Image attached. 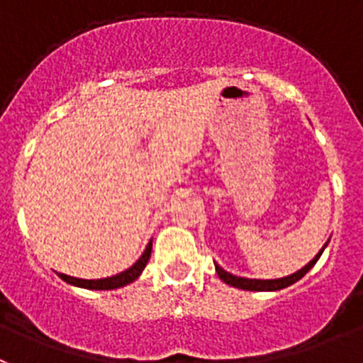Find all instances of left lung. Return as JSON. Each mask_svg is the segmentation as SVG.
<instances>
[{
	"label": "left lung",
	"mask_w": 363,
	"mask_h": 363,
	"mask_svg": "<svg viewBox=\"0 0 363 363\" xmlns=\"http://www.w3.org/2000/svg\"><path fill=\"white\" fill-rule=\"evenodd\" d=\"M330 242V240H328ZM328 242L323 245L321 251L315 255V257L312 258V260L306 264L304 267H301L299 271H295V273H291V275L288 277H282V279H269V280H262V279H245V277H238V275H233V273H228V271H225L223 267L219 266V264H214L216 266V273H218V277L223 282H227L228 286H234V288H240V290H249V291H277V290H282V288H288V286L295 284L297 280L303 279L306 273H308L310 269H312L313 266H315V262L319 260V257L323 255V251H325V247L328 245Z\"/></svg>",
	"instance_id": "left-lung-1"
}]
</instances>
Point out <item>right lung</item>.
Returning a JSON list of instances; mask_svg holds the SVG:
<instances>
[{
  "label": "right lung",
  "mask_w": 363,
  "mask_h": 363,
  "mask_svg": "<svg viewBox=\"0 0 363 363\" xmlns=\"http://www.w3.org/2000/svg\"><path fill=\"white\" fill-rule=\"evenodd\" d=\"M151 249H153V242L147 243L145 251L142 252V257L129 267V269L121 271L118 275L106 277V279H96V280H86V279H77V277L64 275V273H57L64 282H68L72 286H77V288H84V290H116V288H123V286L135 282L142 271L147 266L149 257H151Z\"/></svg>",
  "instance_id": "right-lung-1"
}]
</instances>
